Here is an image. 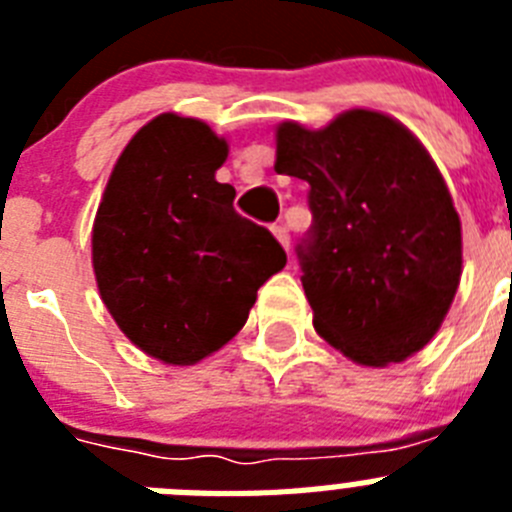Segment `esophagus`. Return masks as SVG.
Instances as JSON below:
<instances>
[{"label": "esophagus", "mask_w": 512, "mask_h": 512, "mask_svg": "<svg viewBox=\"0 0 512 512\" xmlns=\"http://www.w3.org/2000/svg\"><path fill=\"white\" fill-rule=\"evenodd\" d=\"M271 233L277 235V241L282 243L284 248H289V230H287V225H282V223L274 225V228H271Z\"/></svg>", "instance_id": "34e87169"}]
</instances>
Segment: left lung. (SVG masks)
<instances>
[{"instance_id":"8db88e82","label":"left lung","mask_w":512,"mask_h":512,"mask_svg":"<svg viewBox=\"0 0 512 512\" xmlns=\"http://www.w3.org/2000/svg\"><path fill=\"white\" fill-rule=\"evenodd\" d=\"M279 174L310 184L297 246L320 336L356 364L418 354L461 279V223L441 171L395 117L348 110L320 130L277 128Z\"/></svg>"}]
</instances>
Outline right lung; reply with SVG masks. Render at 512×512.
I'll return each mask as SVG.
<instances>
[{
	"mask_svg": "<svg viewBox=\"0 0 512 512\" xmlns=\"http://www.w3.org/2000/svg\"><path fill=\"white\" fill-rule=\"evenodd\" d=\"M228 143L202 120L164 112L117 158L92 228L99 297L143 354L189 366L243 328L287 253L233 210L215 171Z\"/></svg>",
	"mask_w": 512,
	"mask_h": 512,
	"instance_id": "1",
	"label": "right lung"
}]
</instances>
